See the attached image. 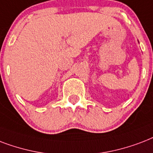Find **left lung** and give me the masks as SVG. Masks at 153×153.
Masks as SVG:
<instances>
[{
	"mask_svg": "<svg viewBox=\"0 0 153 153\" xmlns=\"http://www.w3.org/2000/svg\"><path fill=\"white\" fill-rule=\"evenodd\" d=\"M138 42H139V41H138Z\"/></svg>",
	"mask_w": 153,
	"mask_h": 153,
	"instance_id": "left-lung-1",
	"label": "left lung"
}]
</instances>
